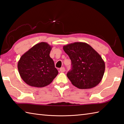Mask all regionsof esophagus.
<instances>
[{
  "instance_id": "1",
  "label": "esophagus",
  "mask_w": 124,
  "mask_h": 124,
  "mask_svg": "<svg viewBox=\"0 0 124 124\" xmlns=\"http://www.w3.org/2000/svg\"><path fill=\"white\" fill-rule=\"evenodd\" d=\"M60 72H63L65 71V68L64 67L61 68L60 69Z\"/></svg>"
}]
</instances>
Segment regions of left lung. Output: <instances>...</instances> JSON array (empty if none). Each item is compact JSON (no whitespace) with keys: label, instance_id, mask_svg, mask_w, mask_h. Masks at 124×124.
I'll return each mask as SVG.
<instances>
[{"label":"left lung","instance_id":"obj_1","mask_svg":"<svg viewBox=\"0 0 124 124\" xmlns=\"http://www.w3.org/2000/svg\"><path fill=\"white\" fill-rule=\"evenodd\" d=\"M63 48L71 61L72 69L67 76L72 85L81 89H91L97 85L105 69L101 56L85 42L70 43Z\"/></svg>","mask_w":124,"mask_h":124}]
</instances>
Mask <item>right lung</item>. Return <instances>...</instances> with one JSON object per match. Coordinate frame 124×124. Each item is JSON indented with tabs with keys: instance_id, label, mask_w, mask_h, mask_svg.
<instances>
[{
	"instance_id": "1",
	"label": "right lung",
	"mask_w": 124,
	"mask_h": 124,
	"mask_svg": "<svg viewBox=\"0 0 124 124\" xmlns=\"http://www.w3.org/2000/svg\"><path fill=\"white\" fill-rule=\"evenodd\" d=\"M52 46L38 43L21 56L18 63L22 79L30 86L42 88L52 83L59 72L49 54Z\"/></svg>"
}]
</instances>
